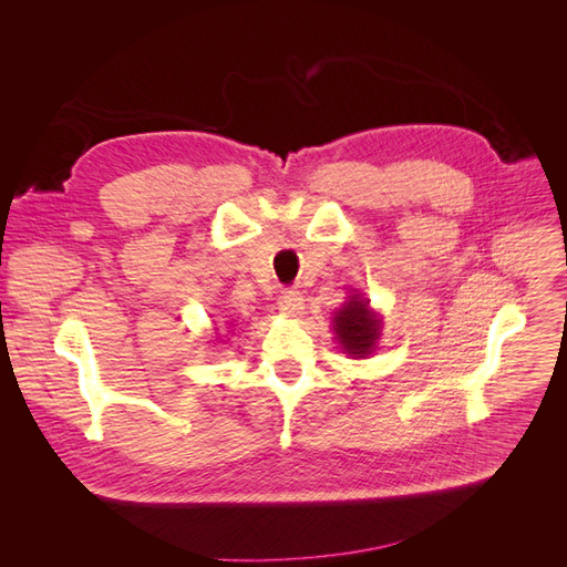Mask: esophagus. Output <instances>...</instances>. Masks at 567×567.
Returning a JSON list of instances; mask_svg holds the SVG:
<instances>
[{
	"instance_id": "1",
	"label": "esophagus",
	"mask_w": 567,
	"mask_h": 567,
	"mask_svg": "<svg viewBox=\"0 0 567 567\" xmlns=\"http://www.w3.org/2000/svg\"><path fill=\"white\" fill-rule=\"evenodd\" d=\"M279 310L284 312V315H288V317H298V315H302V310H305V300H302V296L298 293V290H284V293L279 296Z\"/></svg>"
}]
</instances>
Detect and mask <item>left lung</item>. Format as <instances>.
Segmentation results:
<instances>
[{
  "label": "left lung",
  "mask_w": 567,
  "mask_h": 567,
  "mask_svg": "<svg viewBox=\"0 0 567 567\" xmlns=\"http://www.w3.org/2000/svg\"><path fill=\"white\" fill-rule=\"evenodd\" d=\"M333 329L338 340L342 342V348L354 357H364L373 352L375 340L381 336V319L371 312L367 300L352 296L336 315Z\"/></svg>",
  "instance_id": "8db88e82"
}]
</instances>
